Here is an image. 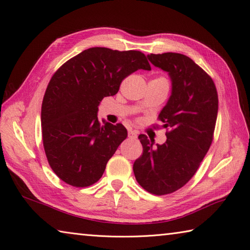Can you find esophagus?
<instances>
[{"instance_id":"1","label":"esophagus","mask_w":250,"mask_h":250,"mask_svg":"<svg viewBox=\"0 0 250 250\" xmlns=\"http://www.w3.org/2000/svg\"><path fill=\"white\" fill-rule=\"evenodd\" d=\"M128 137L131 138V139H137L138 138V133H137V131L130 129V130H128Z\"/></svg>"}]
</instances>
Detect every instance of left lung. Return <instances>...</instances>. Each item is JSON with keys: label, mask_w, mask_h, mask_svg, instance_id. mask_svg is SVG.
<instances>
[{"label": "left lung", "mask_w": 250, "mask_h": 250, "mask_svg": "<svg viewBox=\"0 0 250 250\" xmlns=\"http://www.w3.org/2000/svg\"><path fill=\"white\" fill-rule=\"evenodd\" d=\"M147 57L168 72L172 82L171 96L158 116L170 131L163 145L139 135L143 154L134 162L133 173L146 191L166 195L183 188L208 153L217 120L218 94L213 79L190 57L172 52Z\"/></svg>", "instance_id": "obj_1"}]
</instances>
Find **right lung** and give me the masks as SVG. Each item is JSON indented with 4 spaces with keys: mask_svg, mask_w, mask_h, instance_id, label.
Segmentation results:
<instances>
[{
    "mask_svg": "<svg viewBox=\"0 0 250 250\" xmlns=\"http://www.w3.org/2000/svg\"><path fill=\"white\" fill-rule=\"evenodd\" d=\"M141 69L151 66L140 51L96 47L67 60L52 76L42 104V142L50 167L67 185L97 183L127 138L122 124H100L98 106Z\"/></svg>",
    "mask_w": 250,
    "mask_h": 250,
    "instance_id": "obj_1",
    "label": "right lung"
}]
</instances>
